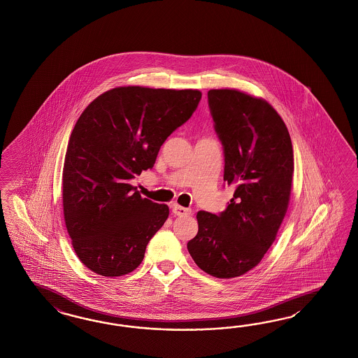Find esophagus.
Here are the masks:
<instances>
[{
    "label": "esophagus",
    "mask_w": 358,
    "mask_h": 358,
    "mask_svg": "<svg viewBox=\"0 0 358 358\" xmlns=\"http://www.w3.org/2000/svg\"><path fill=\"white\" fill-rule=\"evenodd\" d=\"M173 213H174L175 215H191V209L189 208H184V206H180V205L174 204L173 206Z\"/></svg>",
    "instance_id": "1"
}]
</instances>
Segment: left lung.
I'll list each match as a JSON object with an SVG mask.
<instances>
[{
    "label": "left lung",
    "mask_w": 358,
    "mask_h": 358,
    "mask_svg": "<svg viewBox=\"0 0 358 358\" xmlns=\"http://www.w3.org/2000/svg\"><path fill=\"white\" fill-rule=\"evenodd\" d=\"M208 103L224 146V180L234 184L224 212H197L199 231L187 243L199 268L233 278L257 266L276 239L294 171L285 123L269 103L230 89L209 90Z\"/></svg>",
    "instance_id": "left-lung-1"
}]
</instances>
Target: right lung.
Returning a JSON list of instances; mask_svg holds the SVG:
<instances>
[{
  "label": "right lung",
  "mask_w": 358,
  "mask_h": 358,
  "mask_svg": "<svg viewBox=\"0 0 358 358\" xmlns=\"http://www.w3.org/2000/svg\"><path fill=\"white\" fill-rule=\"evenodd\" d=\"M200 99L199 90L123 86L81 113L65 154L62 206L73 248L92 272L123 276L141 264L169 206L143 199L129 180L153 167Z\"/></svg>",
  "instance_id": "obj_1"
}]
</instances>
